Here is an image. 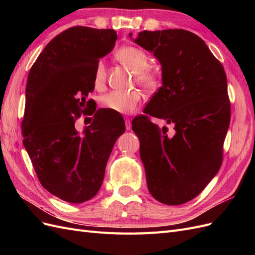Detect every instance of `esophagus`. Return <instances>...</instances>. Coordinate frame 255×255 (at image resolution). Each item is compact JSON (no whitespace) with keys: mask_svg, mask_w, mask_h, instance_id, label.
I'll return each instance as SVG.
<instances>
[{"mask_svg":"<svg viewBox=\"0 0 255 255\" xmlns=\"http://www.w3.org/2000/svg\"><path fill=\"white\" fill-rule=\"evenodd\" d=\"M125 121H126V128L129 130L130 128H132V122H130V119L128 117H125Z\"/></svg>","mask_w":255,"mask_h":255,"instance_id":"esophagus-1","label":"esophagus"}]
</instances>
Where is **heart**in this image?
<instances>
[{
    "label": "heart",
    "instance_id": "obj_1",
    "mask_svg": "<svg viewBox=\"0 0 255 255\" xmlns=\"http://www.w3.org/2000/svg\"><path fill=\"white\" fill-rule=\"evenodd\" d=\"M117 58L122 65L134 71L135 81L148 91L156 90L160 86V75L155 68L150 67V57L144 50L125 45L116 52ZM106 66L103 60H99L94 72V85L96 88H102L106 82ZM141 101V94L138 90L123 92L114 90L101 98V105L115 114L129 115L134 113Z\"/></svg>",
    "mask_w": 255,
    "mask_h": 255
}]
</instances>
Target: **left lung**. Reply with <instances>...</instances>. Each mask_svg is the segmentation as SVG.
Masks as SVG:
<instances>
[{
  "label": "left lung",
  "mask_w": 255,
  "mask_h": 255,
  "mask_svg": "<svg viewBox=\"0 0 255 255\" xmlns=\"http://www.w3.org/2000/svg\"><path fill=\"white\" fill-rule=\"evenodd\" d=\"M130 36V35H129ZM137 44L161 64L163 86L132 121L150 194L167 205L196 198L219 171L230 126L225 69L196 34L185 29L138 33ZM151 117L174 125L172 134Z\"/></svg>",
  "instance_id": "1"
}]
</instances>
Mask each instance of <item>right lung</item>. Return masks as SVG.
I'll list each match as a JSON object with an SVG mask.
<instances>
[{
  "label": "right lung",
  "mask_w": 255,
  "mask_h": 255,
  "mask_svg": "<svg viewBox=\"0 0 255 255\" xmlns=\"http://www.w3.org/2000/svg\"><path fill=\"white\" fill-rule=\"evenodd\" d=\"M116 40L114 29L68 28L47 44L27 76L23 144L43 188L66 202L98 194L113 146L126 130L119 115L113 119L87 99L99 58ZM81 114L94 115L83 134L74 127Z\"/></svg>",
  "instance_id": "add662e5"
}]
</instances>
